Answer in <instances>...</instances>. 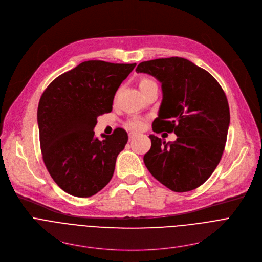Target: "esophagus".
<instances>
[{"label":"esophagus","mask_w":262,"mask_h":262,"mask_svg":"<svg viewBox=\"0 0 262 262\" xmlns=\"http://www.w3.org/2000/svg\"><path fill=\"white\" fill-rule=\"evenodd\" d=\"M136 136H137V135H136L135 133H129V135H128V137H129V142L133 141V140L136 138Z\"/></svg>","instance_id":"34e87169"}]
</instances>
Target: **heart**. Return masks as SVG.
<instances>
[{"instance_id":"heart-1","label":"heart","mask_w":262,"mask_h":262,"mask_svg":"<svg viewBox=\"0 0 262 262\" xmlns=\"http://www.w3.org/2000/svg\"><path fill=\"white\" fill-rule=\"evenodd\" d=\"M157 86L156 82L150 80V79H147V78H143L139 81V88L141 90V92L144 94L146 91H148L150 88ZM126 126L135 132H139L142 130L145 127V121L142 118H138V117H134L130 118L127 122H126Z\"/></svg>"}]
</instances>
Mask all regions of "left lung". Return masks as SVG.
<instances>
[{
    "label": "left lung",
    "instance_id": "8db88e82",
    "mask_svg": "<svg viewBox=\"0 0 262 262\" xmlns=\"http://www.w3.org/2000/svg\"><path fill=\"white\" fill-rule=\"evenodd\" d=\"M136 71L162 84L154 132L177 136L172 143L149 136L151 148L144 156L145 166L171 191L197 189L212 174L225 148L230 123L225 92L208 71L179 57L145 61Z\"/></svg>",
    "mask_w": 262,
    "mask_h": 262
}]
</instances>
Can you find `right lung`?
Returning <instances> with one entry per match:
<instances>
[{"instance_id": "add662e5", "label": "right lung", "mask_w": 262, "mask_h": 262, "mask_svg": "<svg viewBox=\"0 0 262 262\" xmlns=\"http://www.w3.org/2000/svg\"><path fill=\"white\" fill-rule=\"evenodd\" d=\"M137 64L85 61L56 78L42 93L37 122L42 159L60 188L87 198L110 182L127 133L94 136L97 117L110 113L115 93Z\"/></svg>"}]
</instances>
